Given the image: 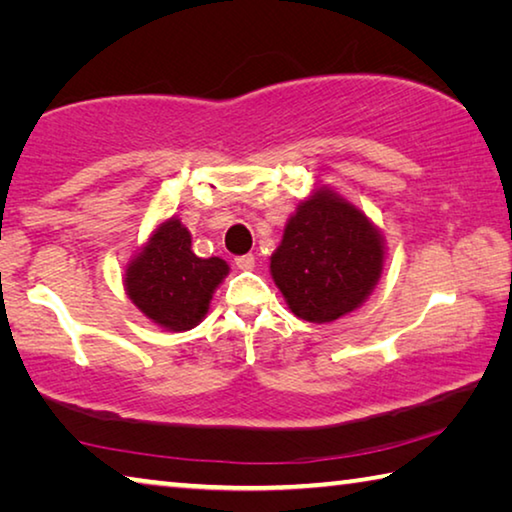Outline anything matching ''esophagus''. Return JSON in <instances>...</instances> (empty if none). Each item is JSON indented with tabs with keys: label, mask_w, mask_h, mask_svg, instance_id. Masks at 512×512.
<instances>
[{
	"label": "esophagus",
	"mask_w": 512,
	"mask_h": 512,
	"mask_svg": "<svg viewBox=\"0 0 512 512\" xmlns=\"http://www.w3.org/2000/svg\"><path fill=\"white\" fill-rule=\"evenodd\" d=\"M235 264H237V268H241V271H250V268L255 266V257L253 255H239L235 259Z\"/></svg>",
	"instance_id": "1"
}]
</instances>
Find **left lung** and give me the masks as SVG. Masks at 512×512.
<instances>
[{
  "instance_id": "8db88e82",
  "label": "left lung",
  "mask_w": 512,
  "mask_h": 512,
  "mask_svg": "<svg viewBox=\"0 0 512 512\" xmlns=\"http://www.w3.org/2000/svg\"><path fill=\"white\" fill-rule=\"evenodd\" d=\"M384 257L377 225L323 185L289 216L271 255V275L293 314L323 325L368 300L384 271Z\"/></svg>"
}]
</instances>
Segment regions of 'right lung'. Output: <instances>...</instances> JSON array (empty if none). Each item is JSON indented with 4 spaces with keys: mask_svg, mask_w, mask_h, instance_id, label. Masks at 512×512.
<instances>
[{
    "mask_svg": "<svg viewBox=\"0 0 512 512\" xmlns=\"http://www.w3.org/2000/svg\"><path fill=\"white\" fill-rule=\"evenodd\" d=\"M230 273L221 257H198L178 216L164 219L124 273L133 305L162 329L187 332L205 318L214 291Z\"/></svg>",
    "mask_w": 512,
    "mask_h": 512,
    "instance_id": "add662e5",
    "label": "right lung"
}]
</instances>
